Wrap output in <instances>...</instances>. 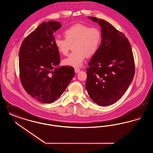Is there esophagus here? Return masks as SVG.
<instances>
[{"label":"esophagus","mask_w":153,"mask_h":153,"mask_svg":"<svg viewBox=\"0 0 153 153\" xmlns=\"http://www.w3.org/2000/svg\"><path fill=\"white\" fill-rule=\"evenodd\" d=\"M74 71H75V73H79L80 71V69L79 68H74Z\"/></svg>","instance_id":"1"}]
</instances>
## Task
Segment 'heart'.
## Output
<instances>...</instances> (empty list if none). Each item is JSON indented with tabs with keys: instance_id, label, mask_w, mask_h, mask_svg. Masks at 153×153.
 <instances>
[{
	"instance_id": "obj_1",
	"label": "heart",
	"mask_w": 153,
	"mask_h": 153,
	"mask_svg": "<svg viewBox=\"0 0 153 153\" xmlns=\"http://www.w3.org/2000/svg\"><path fill=\"white\" fill-rule=\"evenodd\" d=\"M65 39L56 37L54 44L62 55H67L74 44L72 53L63 60V64L73 67H79L88 56L94 55L98 51L102 40V34L97 27L76 24L64 32Z\"/></svg>"
}]
</instances>
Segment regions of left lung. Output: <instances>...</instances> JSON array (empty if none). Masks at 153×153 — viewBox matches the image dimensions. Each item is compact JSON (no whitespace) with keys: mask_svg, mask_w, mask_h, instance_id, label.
Here are the masks:
<instances>
[{"mask_svg":"<svg viewBox=\"0 0 153 153\" xmlns=\"http://www.w3.org/2000/svg\"><path fill=\"white\" fill-rule=\"evenodd\" d=\"M101 27L102 42L86 68V89L94 102L109 106L121 98L133 79L134 59L128 39L105 20L89 16Z\"/></svg>","mask_w":153,"mask_h":153,"instance_id":"obj_1","label":"left lung"}]
</instances>
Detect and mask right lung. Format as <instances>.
<instances>
[{"mask_svg":"<svg viewBox=\"0 0 153 153\" xmlns=\"http://www.w3.org/2000/svg\"><path fill=\"white\" fill-rule=\"evenodd\" d=\"M58 22H43L26 37L19 50V76L25 91L37 101L50 104L59 98L74 75V68L58 65L60 56L54 44Z\"/></svg>","mask_w":153,"mask_h":153,"instance_id":"1","label":"right lung"}]
</instances>
